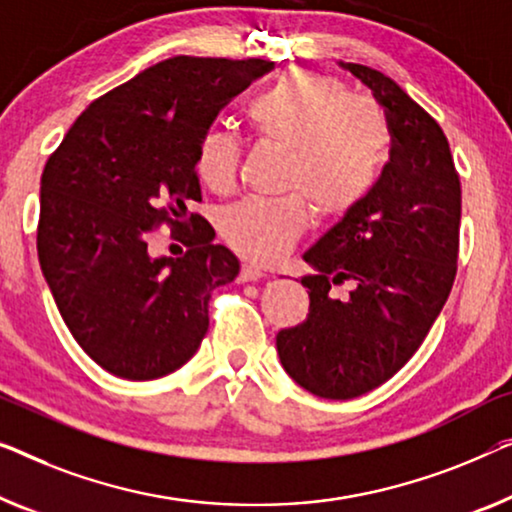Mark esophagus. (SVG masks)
<instances>
[{
  "label": "esophagus",
  "instance_id": "1",
  "mask_svg": "<svg viewBox=\"0 0 512 512\" xmlns=\"http://www.w3.org/2000/svg\"><path fill=\"white\" fill-rule=\"evenodd\" d=\"M261 277H265V272L258 268V265L244 263L240 274H238V281H240V284H247V281H258Z\"/></svg>",
  "mask_w": 512,
  "mask_h": 512
}]
</instances>
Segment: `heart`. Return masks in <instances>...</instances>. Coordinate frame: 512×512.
<instances>
[{
  "label": "heart",
  "instance_id": "heart-1",
  "mask_svg": "<svg viewBox=\"0 0 512 512\" xmlns=\"http://www.w3.org/2000/svg\"><path fill=\"white\" fill-rule=\"evenodd\" d=\"M249 129L286 152L284 182L314 201L318 212L342 217L374 189L388 147V122L376 103L351 96L339 78L293 69L258 92L244 108ZM198 180L228 194L238 175V145L224 131H205L196 145ZM309 224L305 196L244 198L224 210L219 231L251 261L284 256Z\"/></svg>",
  "mask_w": 512,
  "mask_h": 512
}]
</instances>
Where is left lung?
I'll return each instance as SVG.
<instances>
[{
	"label": "left lung",
	"mask_w": 512,
	"mask_h": 512,
	"mask_svg": "<svg viewBox=\"0 0 512 512\" xmlns=\"http://www.w3.org/2000/svg\"><path fill=\"white\" fill-rule=\"evenodd\" d=\"M385 110L390 161L369 196L346 212L305 261L316 274L309 314L277 335L291 379L325 399H351L395 376L425 342L457 272L462 187L443 129L381 71L339 62ZM354 281L344 301L332 283Z\"/></svg>",
	"instance_id": "8db88e82"
}]
</instances>
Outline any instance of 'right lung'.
Listing matches in <instances>:
<instances>
[{
    "mask_svg": "<svg viewBox=\"0 0 512 512\" xmlns=\"http://www.w3.org/2000/svg\"><path fill=\"white\" fill-rule=\"evenodd\" d=\"M268 59L170 57L140 71L73 122L41 175L39 263L66 328L106 372L150 381L201 346L207 302L240 261L214 244L201 214L196 145L233 96L272 71ZM161 223L188 240L180 259L152 257Z\"/></svg>",
    "mask_w": 512,
    "mask_h": 512,
    "instance_id": "add662e5",
    "label": "right lung"
}]
</instances>
